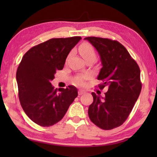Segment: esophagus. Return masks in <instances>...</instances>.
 <instances>
[{
	"mask_svg": "<svg viewBox=\"0 0 157 157\" xmlns=\"http://www.w3.org/2000/svg\"><path fill=\"white\" fill-rule=\"evenodd\" d=\"M84 93H85V91H84V90L79 89V91H78V94H79V95H83V94H84Z\"/></svg>",
	"mask_w": 157,
	"mask_h": 157,
	"instance_id": "34e87169",
	"label": "esophagus"
}]
</instances>
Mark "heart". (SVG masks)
Instances as JSON below:
<instances>
[{
    "label": "heart",
    "instance_id": "b5f03b06",
    "mask_svg": "<svg viewBox=\"0 0 157 157\" xmlns=\"http://www.w3.org/2000/svg\"><path fill=\"white\" fill-rule=\"evenodd\" d=\"M79 52L83 57V59H85L89 57H95V50L91 44L84 43L82 44L80 47H79ZM85 79V77L84 76H79L75 79V82L76 84H84V79Z\"/></svg>",
    "mask_w": 157,
    "mask_h": 157
}]
</instances>
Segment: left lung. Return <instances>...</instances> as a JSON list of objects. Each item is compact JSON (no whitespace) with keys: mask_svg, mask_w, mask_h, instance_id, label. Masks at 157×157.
<instances>
[{"mask_svg":"<svg viewBox=\"0 0 157 157\" xmlns=\"http://www.w3.org/2000/svg\"><path fill=\"white\" fill-rule=\"evenodd\" d=\"M84 40L89 41L100 55L102 67L98 79L103 83L99 88L108 87L104 98L91 94L94 102L89 107V118L101 129H112L126 121L139 96L142 88L140 68L118 41L95 36Z\"/></svg>","mask_w":157,"mask_h":157,"instance_id":"1","label":"left lung"}]
</instances>
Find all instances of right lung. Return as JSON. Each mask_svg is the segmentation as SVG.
Wrapping results in <instances>:
<instances>
[{"mask_svg": "<svg viewBox=\"0 0 157 157\" xmlns=\"http://www.w3.org/2000/svg\"><path fill=\"white\" fill-rule=\"evenodd\" d=\"M80 36L49 39L23 55L17 71L18 98L23 111L34 123L50 127L62 119L78 96L73 86L55 89L51 81Z\"/></svg>", "mask_w": 157, "mask_h": 157, "instance_id": "1", "label": "right lung"}]
</instances>
